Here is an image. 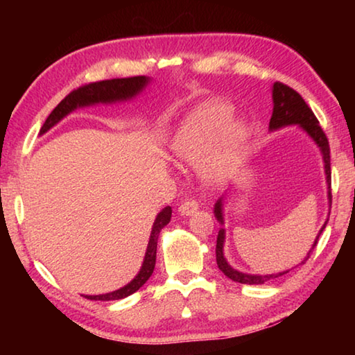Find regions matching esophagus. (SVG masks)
Here are the masks:
<instances>
[{"label": "esophagus", "mask_w": 355, "mask_h": 355, "mask_svg": "<svg viewBox=\"0 0 355 355\" xmlns=\"http://www.w3.org/2000/svg\"><path fill=\"white\" fill-rule=\"evenodd\" d=\"M197 209H199V203L196 200H186L178 207V213L182 216H192L194 213H197Z\"/></svg>", "instance_id": "obj_1"}]
</instances>
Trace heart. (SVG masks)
<instances>
[{"label":"heart","mask_w":355,"mask_h":355,"mask_svg":"<svg viewBox=\"0 0 355 355\" xmlns=\"http://www.w3.org/2000/svg\"><path fill=\"white\" fill-rule=\"evenodd\" d=\"M232 114V105L220 100L196 106L171 136L172 159L178 164H197L208 183L224 182L235 172L248 142V125Z\"/></svg>","instance_id":"obj_1"}]
</instances>
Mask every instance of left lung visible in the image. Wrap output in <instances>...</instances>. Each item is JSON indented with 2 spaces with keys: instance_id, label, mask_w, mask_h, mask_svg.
<instances>
[{
  "instance_id": "1",
  "label": "left lung",
  "mask_w": 355,
  "mask_h": 355,
  "mask_svg": "<svg viewBox=\"0 0 355 355\" xmlns=\"http://www.w3.org/2000/svg\"><path fill=\"white\" fill-rule=\"evenodd\" d=\"M272 103H274V107H272L271 120H269V131H277L280 128L297 125L300 130H304L305 133L309 135V137L316 144L318 148H320V152L322 155V161H324V173H326V183H327V199L330 205V203H332V192H330V148H329L327 137L324 135L322 128L320 127V122H318V119L315 117L313 111L310 110L309 105L305 103L304 98L300 97L294 89L288 87L286 84H282V83H274ZM214 216L216 219L224 225V196L214 203ZM327 220L329 218L321 227L315 243L311 244V249L309 250L307 257H305L299 264H304L309 260L310 252H313V249L316 248L318 239H320V235L322 233L324 228H326ZM224 243H225V230L224 228H220L218 233V243H216V263H218L220 271L233 282L245 284V285H261L264 282L272 280L275 277H280V275H285L286 272H290V269H288V271H282L275 274L258 275V274H245V272L238 271V269L232 268L230 264H228L227 258L224 257Z\"/></svg>"
}]
</instances>
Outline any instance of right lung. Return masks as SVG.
Segmentation results:
<instances>
[{"instance_id":"add662e5","label":"right lung","mask_w":355,"mask_h":355,"mask_svg":"<svg viewBox=\"0 0 355 355\" xmlns=\"http://www.w3.org/2000/svg\"><path fill=\"white\" fill-rule=\"evenodd\" d=\"M150 84L148 76H133V78H116V80H106L100 83H92L87 86H83L76 91L70 92L61 103H59L55 110L51 111L50 116L45 120L44 127L40 128V135H45L48 130L55 127L56 123L69 116L70 112H73L78 107H86L94 105H111L117 103V101H127L135 98L136 95H139L144 89ZM172 216V208L166 207L161 209L156 216L153 222L152 233H150V239L147 244L146 257H144L142 266L137 272L136 277L122 288H119L116 291L106 293V294H95V296H89V294H83L84 297L91 300H119L130 296V294L136 293L139 288L146 284L150 279V275L153 274L155 263H156V245H158V236L159 232L169 224Z\"/></svg>"}]
</instances>
